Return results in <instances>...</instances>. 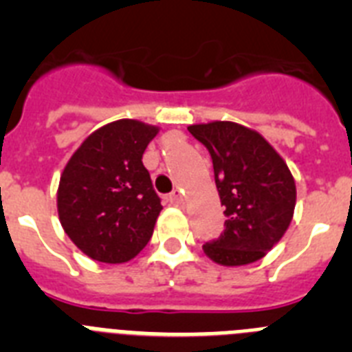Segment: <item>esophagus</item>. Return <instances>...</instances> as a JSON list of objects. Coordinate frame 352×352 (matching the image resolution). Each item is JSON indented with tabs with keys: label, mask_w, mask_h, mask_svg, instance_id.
<instances>
[{
	"label": "esophagus",
	"mask_w": 352,
	"mask_h": 352,
	"mask_svg": "<svg viewBox=\"0 0 352 352\" xmlns=\"http://www.w3.org/2000/svg\"><path fill=\"white\" fill-rule=\"evenodd\" d=\"M167 201H169L170 204H176V206H178V204H182V203H183V195H182V192H179V190L170 192V194L167 195Z\"/></svg>",
	"instance_id": "1"
}]
</instances>
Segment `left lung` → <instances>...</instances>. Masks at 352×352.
Returning a JSON list of instances; mask_svg holds the SVG:
<instances>
[{"instance_id": "left-lung-1", "label": "left lung", "mask_w": 352, "mask_h": 352, "mask_svg": "<svg viewBox=\"0 0 352 352\" xmlns=\"http://www.w3.org/2000/svg\"><path fill=\"white\" fill-rule=\"evenodd\" d=\"M188 132L210 151L223 232L203 245L211 261L241 266L272 250L294 213L296 185L287 164L261 133L232 121L192 125Z\"/></svg>"}]
</instances>
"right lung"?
Returning <instances> with one entry per match:
<instances>
[{
	"label": "right lung",
	"instance_id": "right-lung-1",
	"mask_svg": "<svg viewBox=\"0 0 352 352\" xmlns=\"http://www.w3.org/2000/svg\"><path fill=\"white\" fill-rule=\"evenodd\" d=\"M157 133L141 121H113L68 160L58 188L60 222L91 259L126 263L151 239L162 204L142 153Z\"/></svg>",
	"mask_w": 352,
	"mask_h": 352
}]
</instances>
